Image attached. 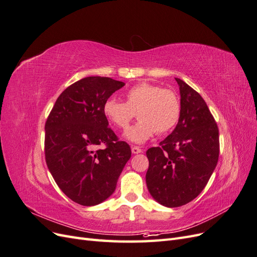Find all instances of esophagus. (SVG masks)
Masks as SVG:
<instances>
[{
  "label": "esophagus",
  "mask_w": 257,
  "mask_h": 257,
  "mask_svg": "<svg viewBox=\"0 0 257 257\" xmlns=\"http://www.w3.org/2000/svg\"><path fill=\"white\" fill-rule=\"evenodd\" d=\"M143 150L141 149L139 147H132V152H133L134 154H137V153H141Z\"/></svg>",
  "instance_id": "1"
}]
</instances>
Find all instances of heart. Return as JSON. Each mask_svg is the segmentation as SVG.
<instances>
[{
    "instance_id": "heart-1",
    "label": "heart",
    "mask_w": 257,
    "mask_h": 257,
    "mask_svg": "<svg viewBox=\"0 0 257 257\" xmlns=\"http://www.w3.org/2000/svg\"><path fill=\"white\" fill-rule=\"evenodd\" d=\"M103 112L116 128L122 131L128 127L136 113L141 120L127 131L126 137L131 142L142 144L155 132L164 134L176 125L180 116V102L172 90L141 82L125 93V103L107 99Z\"/></svg>"
}]
</instances>
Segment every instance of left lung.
<instances>
[{"instance_id":"8db88e82","label":"left lung","mask_w":257,"mask_h":257,"mask_svg":"<svg viewBox=\"0 0 257 257\" xmlns=\"http://www.w3.org/2000/svg\"><path fill=\"white\" fill-rule=\"evenodd\" d=\"M180 90V116L176 128L159 147L148 149L146 182L163 206L180 207L205 189L217 164L219 128L198 92L176 78Z\"/></svg>"}]
</instances>
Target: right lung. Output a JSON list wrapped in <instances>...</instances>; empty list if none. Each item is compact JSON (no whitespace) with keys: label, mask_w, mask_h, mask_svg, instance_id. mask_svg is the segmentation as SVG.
Segmentation results:
<instances>
[{"label":"right lung","mask_w":257,"mask_h":257,"mask_svg":"<svg viewBox=\"0 0 257 257\" xmlns=\"http://www.w3.org/2000/svg\"><path fill=\"white\" fill-rule=\"evenodd\" d=\"M124 82L91 76L58 97L45 124V159L61 191L75 203L95 206L114 192L131 148L108 127L103 105ZM104 144V150H96Z\"/></svg>","instance_id":"add662e5"}]
</instances>
